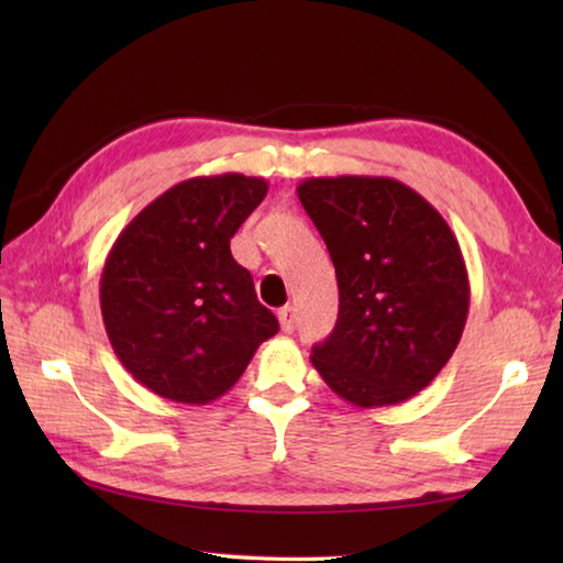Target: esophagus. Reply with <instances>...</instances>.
I'll use <instances>...</instances> for the list:
<instances>
[{"label":"esophagus","instance_id":"1","mask_svg":"<svg viewBox=\"0 0 563 563\" xmlns=\"http://www.w3.org/2000/svg\"><path fill=\"white\" fill-rule=\"evenodd\" d=\"M278 320H280V330L283 332H292L295 330V322H298V318H295V310L292 308H283L278 312Z\"/></svg>","mask_w":563,"mask_h":563}]
</instances>
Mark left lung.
Listing matches in <instances>:
<instances>
[{
  "label": "left lung",
  "mask_w": 563,
  "mask_h": 563,
  "mask_svg": "<svg viewBox=\"0 0 563 563\" xmlns=\"http://www.w3.org/2000/svg\"><path fill=\"white\" fill-rule=\"evenodd\" d=\"M298 198L338 275L335 330L312 347L332 393L355 407L399 405L432 383L460 345L470 278L432 203L395 178H308Z\"/></svg>",
  "instance_id": "left-lung-1"
}]
</instances>
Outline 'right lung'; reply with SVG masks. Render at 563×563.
<instances>
[{"mask_svg":"<svg viewBox=\"0 0 563 563\" xmlns=\"http://www.w3.org/2000/svg\"><path fill=\"white\" fill-rule=\"evenodd\" d=\"M268 180H180L119 233L101 271L103 328L121 365L158 397L213 402L245 373L278 320L258 302L231 238Z\"/></svg>","mask_w":563,"mask_h":563,"instance_id":"1","label":"right lung"}]
</instances>
